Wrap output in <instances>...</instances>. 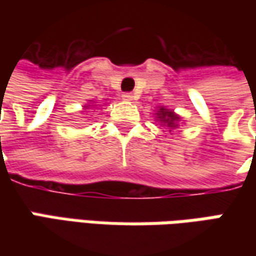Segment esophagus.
Instances as JSON below:
<instances>
[{
	"instance_id": "esophagus-1",
	"label": "esophagus",
	"mask_w": 256,
	"mask_h": 256,
	"mask_svg": "<svg viewBox=\"0 0 256 256\" xmlns=\"http://www.w3.org/2000/svg\"><path fill=\"white\" fill-rule=\"evenodd\" d=\"M122 100H125V101H132L134 95L131 92H124L122 94Z\"/></svg>"
}]
</instances>
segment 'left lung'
<instances>
[{"label": "left lung", "mask_w": 256, "mask_h": 256, "mask_svg": "<svg viewBox=\"0 0 256 256\" xmlns=\"http://www.w3.org/2000/svg\"><path fill=\"white\" fill-rule=\"evenodd\" d=\"M156 120L161 122V125H166L168 128H176L178 126V121H180V116L176 114H174V111L170 110H165V108H160L156 111Z\"/></svg>", "instance_id": "1"}]
</instances>
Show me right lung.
<instances>
[{"label":"right lung","mask_w":256,"mask_h":256,"mask_svg":"<svg viewBox=\"0 0 256 256\" xmlns=\"http://www.w3.org/2000/svg\"><path fill=\"white\" fill-rule=\"evenodd\" d=\"M92 106H94V105H92Z\"/></svg>","instance_id":"add662e5"}]
</instances>
